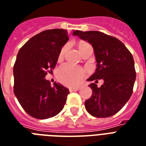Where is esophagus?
I'll return each instance as SVG.
<instances>
[{"instance_id":"obj_1","label":"esophagus","mask_w":146,"mask_h":146,"mask_svg":"<svg viewBox=\"0 0 146 146\" xmlns=\"http://www.w3.org/2000/svg\"><path fill=\"white\" fill-rule=\"evenodd\" d=\"M80 89V87H70L69 90L70 92H73V91H77Z\"/></svg>"}]
</instances>
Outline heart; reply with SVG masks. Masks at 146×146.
I'll use <instances>...</instances> for the list:
<instances>
[{
    "instance_id": "1",
    "label": "heart",
    "mask_w": 146,
    "mask_h": 146,
    "mask_svg": "<svg viewBox=\"0 0 146 146\" xmlns=\"http://www.w3.org/2000/svg\"><path fill=\"white\" fill-rule=\"evenodd\" d=\"M86 46H90L88 43H83L80 45V50ZM68 48L67 45H65L61 49L58 55V59L62 60L65 55L66 50ZM57 76L61 83L66 86H77L85 76V71L78 66L73 65L72 63H64L58 69Z\"/></svg>"
}]
</instances>
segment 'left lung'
Listing matches in <instances>:
<instances>
[{
    "label": "left lung",
    "mask_w": 146,
    "mask_h": 146,
    "mask_svg": "<svg viewBox=\"0 0 146 146\" xmlns=\"http://www.w3.org/2000/svg\"><path fill=\"white\" fill-rule=\"evenodd\" d=\"M73 35L89 42L94 50L97 68L87 80L104 81L100 88L89 85L93 94L86 100V110L94 117L115 115L132 96L136 77L132 55L119 40L102 32L75 31Z\"/></svg>",
    "instance_id": "1"
}]
</instances>
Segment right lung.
<instances>
[{"mask_svg": "<svg viewBox=\"0 0 146 146\" xmlns=\"http://www.w3.org/2000/svg\"><path fill=\"white\" fill-rule=\"evenodd\" d=\"M68 32L52 29L36 34L19 50L14 66V93L27 114L45 119L63 109L70 92L60 83L45 79L56 65L60 51L68 41Z\"/></svg>", "mask_w": 146, "mask_h": 146, "instance_id": "add662e5", "label": "right lung"}]
</instances>
